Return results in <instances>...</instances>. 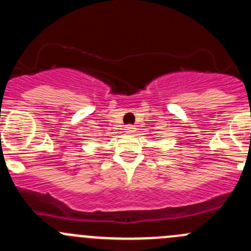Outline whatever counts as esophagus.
I'll return each instance as SVG.
<instances>
[{
    "instance_id": "1",
    "label": "esophagus",
    "mask_w": 251,
    "mask_h": 251,
    "mask_svg": "<svg viewBox=\"0 0 251 251\" xmlns=\"http://www.w3.org/2000/svg\"><path fill=\"white\" fill-rule=\"evenodd\" d=\"M125 130H126V132H133V131L136 130V127H135V125H126Z\"/></svg>"
}]
</instances>
